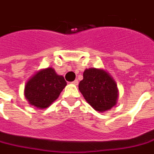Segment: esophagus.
<instances>
[{
  "mask_svg": "<svg viewBox=\"0 0 154 154\" xmlns=\"http://www.w3.org/2000/svg\"><path fill=\"white\" fill-rule=\"evenodd\" d=\"M78 83H79V81H78L77 79H75V80H74V81L72 82V84H74V85H78Z\"/></svg>",
  "mask_w": 154,
  "mask_h": 154,
  "instance_id": "34e87169",
  "label": "esophagus"
}]
</instances>
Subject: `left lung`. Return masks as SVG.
I'll list each match as a JSON object with an SVG mask.
<instances>
[{"label": "left lung", "mask_w": 154, "mask_h": 154, "mask_svg": "<svg viewBox=\"0 0 154 154\" xmlns=\"http://www.w3.org/2000/svg\"><path fill=\"white\" fill-rule=\"evenodd\" d=\"M79 90L85 99L95 111L110 110L117 99L116 82L106 71L91 68L85 69Z\"/></svg>", "instance_id": "1"}]
</instances>
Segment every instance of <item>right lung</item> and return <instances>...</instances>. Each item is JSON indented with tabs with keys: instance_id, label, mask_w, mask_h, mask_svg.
<instances>
[{
	"instance_id": "right-lung-1",
	"label": "right lung",
	"mask_w": 154,
	"mask_h": 154,
	"mask_svg": "<svg viewBox=\"0 0 154 154\" xmlns=\"http://www.w3.org/2000/svg\"><path fill=\"white\" fill-rule=\"evenodd\" d=\"M66 85L63 76L57 75L54 69L47 68L27 81L25 96L31 105L41 109L47 108L59 97Z\"/></svg>"
}]
</instances>
